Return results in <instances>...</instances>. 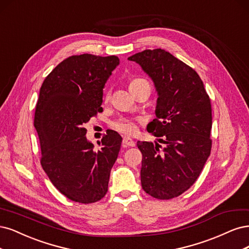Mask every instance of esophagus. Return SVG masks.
Returning <instances> with one entry per match:
<instances>
[{
  "instance_id": "34e87169",
  "label": "esophagus",
  "mask_w": 249,
  "mask_h": 249,
  "mask_svg": "<svg viewBox=\"0 0 249 249\" xmlns=\"http://www.w3.org/2000/svg\"><path fill=\"white\" fill-rule=\"evenodd\" d=\"M122 143H123L124 147H134L135 146V142H133V140L130 139V138H128V136H125V138H123Z\"/></svg>"
}]
</instances>
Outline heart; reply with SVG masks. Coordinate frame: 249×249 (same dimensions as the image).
<instances>
[{"instance_id":"b5f03b06","label":"heart","mask_w":249,"mask_h":249,"mask_svg":"<svg viewBox=\"0 0 249 249\" xmlns=\"http://www.w3.org/2000/svg\"><path fill=\"white\" fill-rule=\"evenodd\" d=\"M150 86L149 83L146 81L145 78L142 77H134L130 81L129 88L130 91L134 92L135 90L140 89L142 86ZM110 99V91H108L106 95V101H108ZM142 120L140 118H127V117H122L119 118L115 121L111 122L110 126L114 130L126 134V135H133L139 130V123H142Z\"/></svg>"}]
</instances>
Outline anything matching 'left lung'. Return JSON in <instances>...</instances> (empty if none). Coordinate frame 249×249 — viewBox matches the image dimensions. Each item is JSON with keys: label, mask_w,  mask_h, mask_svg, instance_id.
<instances>
[{"label": "left lung", "mask_w": 249, "mask_h": 249, "mask_svg": "<svg viewBox=\"0 0 249 249\" xmlns=\"http://www.w3.org/2000/svg\"><path fill=\"white\" fill-rule=\"evenodd\" d=\"M128 60L140 64L155 85L156 119L147 129L164 143L138 142L142 187L158 199L177 197L194 185L211 153L209 95L196 70L164 50H146Z\"/></svg>", "instance_id": "8db88e82"}]
</instances>
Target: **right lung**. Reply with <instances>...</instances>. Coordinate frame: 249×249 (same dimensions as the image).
Here are the masks:
<instances>
[{"label": "right lung", "instance_id": "add662e5", "mask_svg": "<svg viewBox=\"0 0 249 249\" xmlns=\"http://www.w3.org/2000/svg\"><path fill=\"white\" fill-rule=\"evenodd\" d=\"M119 63L116 55H71L40 88L34 118L40 163L53 186L73 202L92 204L107 192L122 136L109 130L94 149L84 126L102 111L104 85Z\"/></svg>", "mask_w": 249, "mask_h": 249}]
</instances>
